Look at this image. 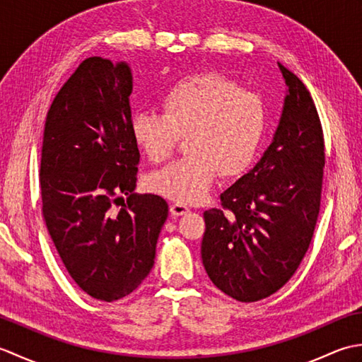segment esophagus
<instances>
[{"label":"esophagus","instance_id":"1","mask_svg":"<svg viewBox=\"0 0 362 362\" xmlns=\"http://www.w3.org/2000/svg\"><path fill=\"white\" fill-rule=\"evenodd\" d=\"M169 211H171V214H173L174 218H179V216H183V214H187L189 211V209H188L187 205L175 202V204H173L171 206H169Z\"/></svg>","mask_w":362,"mask_h":362}]
</instances>
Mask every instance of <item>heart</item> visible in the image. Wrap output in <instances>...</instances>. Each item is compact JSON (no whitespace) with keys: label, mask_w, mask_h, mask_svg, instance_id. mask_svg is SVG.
Returning <instances> with one entry per match:
<instances>
[{"label":"heart","mask_w":362,"mask_h":362,"mask_svg":"<svg viewBox=\"0 0 362 362\" xmlns=\"http://www.w3.org/2000/svg\"><path fill=\"white\" fill-rule=\"evenodd\" d=\"M160 107L161 115H134V140L152 163H163L185 136L188 156L149 177L156 193L179 204L201 202L219 174L243 175L255 160L266 130V107L235 81L219 73L187 76L165 91Z\"/></svg>","instance_id":"1"}]
</instances>
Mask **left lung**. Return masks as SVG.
<instances>
[{"mask_svg":"<svg viewBox=\"0 0 362 362\" xmlns=\"http://www.w3.org/2000/svg\"><path fill=\"white\" fill-rule=\"evenodd\" d=\"M288 86L274 141L255 168L204 213L202 263L214 286L258 302L286 284L302 263L320 210L324 130L308 88L279 64Z\"/></svg>","mask_w":362,"mask_h":362,"instance_id":"1","label":"left lung"}]
</instances>
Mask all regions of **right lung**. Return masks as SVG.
<instances>
[{
	"instance_id": "obj_1",
	"label": "right lung",
	"mask_w": 362,
	"mask_h": 362,
	"mask_svg": "<svg viewBox=\"0 0 362 362\" xmlns=\"http://www.w3.org/2000/svg\"><path fill=\"white\" fill-rule=\"evenodd\" d=\"M130 93L126 64L88 57L54 98L43 132L46 228L76 284L103 302L129 296L149 275L168 218L163 197L134 194L140 151Z\"/></svg>"
}]
</instances>
